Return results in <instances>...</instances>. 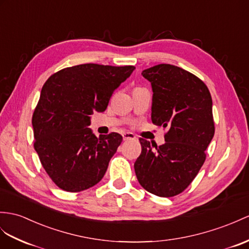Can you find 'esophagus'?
I'll list each match as a JSON object with an SVG mask.
<instances>
[{"label": "esophagus", "mask_w": 249, "mask_h": 249, "mask_svg": "<svg viewBox=\"0 0 249 249\" xmlns=\"http://www.w3.org/2000/svg\"><path fill=\"white\" fill-rule=\"evenodd\" d=\"M123 138H124V141H131V139H135V135L133 134V133L126 132L123 134Z\"/></svg>", "instance_id": "34e87169"}]
</instances>
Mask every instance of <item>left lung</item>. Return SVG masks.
<instances>
[{"mask_svg": "<svg viewBox=\"0 0 249 249\" xmlns=\"http://www.w3.org/2000/svg\"><path fill=\"white\" fill-rule=\"evenodd\" d=\"M142 75L152 86V123L168 131L160 147L139 138L135 173L145 190L171 197L191 184L206 160L214 135L211 95L201 79L178 66L159 64Z\"/></svg>", "mask_w": 249, "mask_h": 249, "instance_id": "1", "label": "left lung"}]
</instances>
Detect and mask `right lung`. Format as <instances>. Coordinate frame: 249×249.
<instances>
[{
  "label": "right lung",
  "mask_w": 249,
  "mask_h": 249,
  "mask_svg": "<svg viewBox=\"0 0 249 249\" xmlns=\"http://www.w3.org/2000/svg\"><path fill=\"white\" fill-rule=\"evenodd\" d=\"M135 66L87 63L54 72L44 83L33 115L34 147L60 189L79 192L99 183L123 142L118 133L97 137L88 126L104 112Z\"/></svg>",
  "instance_id": "obj_1"
}]
</instances>
